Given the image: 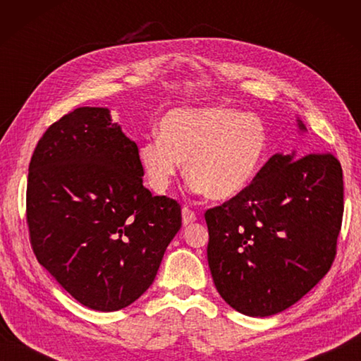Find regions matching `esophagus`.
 I'll return each instance as SVG.
<instances>
[{
	"label": "esophagus",
	"instance_id": "esophagus-1",
	"mask_svg": "<svg viewBox=\"0 0 361 361\" xmlns=\"http://www.w3.org/2000/svg\"><path fill=\"white\" fill-rule=\"evenodd\" d=\"M181 216H183V225H185V226H186V225H190V224H192V221L197 220L195 212L190 211L189 208H183Z\"/></svg>",
	"mask_w": 361,
	"mask_h": 361
}]
</instances>
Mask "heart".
<instances>
[{
  "label": "heart",
  "instance_id": "heart-1",
  "mask_svg": "<svg viewBox=\"0 0 361 361\" xmlns=\"http://www.w3.org/2000/svg\"><path fill=\"white\" fill-rule=\"evenodd\" d=\"M268 130L256 114L229 106L167 111L158 122V140H145L137 159L149 186L164 194L186 163L189 185L212 200L245 192L267 161Z\"/></svg>",
  "mask_w": 361,
  "mask_h": 361
}]
</instances>
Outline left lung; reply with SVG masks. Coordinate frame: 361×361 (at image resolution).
Here are the masks:
<instances>
[{"mask_svg":"<svg viewBox=\"0 0 361 361\" xmlns=\"http://www.w3.org/2000/svg\"><path fill=\"white\" fill-rule=\"evenodd\" d=\"M343 190L331 153H274L245 192L206 211L208 264L226 304L264 318L309 293L334 262Z\"/></svg>","mask_w":361,"mask_h":361,"instance_id":"8db88e82","label":"left lung"}]
</instances>
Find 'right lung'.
<instances>
[{"label": "right lung", "instance_id": "right-lung-1", "mask_svg": "<svg viewBox=\"0 0 361 361\" xmlns=\"http://www.w3.org/2000/svg\"><path fill=\"white\" fill-rule=\"evenodd\" d=\"M142 176L136 142L102 106L54 122L30 158V243L40 265L88 309L135 302L180 231V204L153 197Z\"/></svg>", "mask_w": 361, "mask_h": 361}]
</instances>
